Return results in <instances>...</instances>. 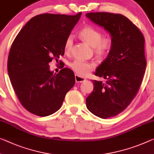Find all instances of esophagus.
<instances>
[{"label": "esophagus", "instance_id": "obj_1", "mask_svg": "<svg viewBox=\"0 0 154 154\" xmlns=\"http://www.w3.org/2000/svg\"><path fill=\"white\" fill-rule=\"evenodd\" d=\"M75 82H82L86 80V79H85V78L80 77L79 75H75Z\"/></svg>", "mask_w": 154, "mask_h": 154}]
</instances>
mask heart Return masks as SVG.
I'll return each mask as SVG.
<instances>
[{
	"label": "heart",
	"mask_w": 154,
	"mask_h": 154,
	"mask_svg": "<svg viewBox=\"0 0 154 154\" xmlns=\"http://www.w3.org/2000/svg\"><path fill=\"white\" fill-rule=\"evenodd\" d=\"M79 35L80 37L85 42L94 47V52L99 57H103L107 55L112 48V39L110 38H102L103 37L102 33L91 26H86L82 28L80 32ZM73 42H74L73 36H68L64 45L65 52H70L73 46ZM70 67L78 75H82V76L88 74L93 69V65L91 63L80 60H75L73 61L70 64Z\"/></svg>",
	"instance_id": "obj_1"
}]
</instances>
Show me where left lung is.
I'll list each match as a JSON object with an SVG mask.
<instances>
[{"instance_id": "obj_1", "label": "left lung", "mask_w": 154, "mask_h": 154, "mask_svg": "<svg viewBox=\"0 0 154 154\" xmlns=\"http://www.w3.org/2000/svg\"><path fill=\"white\" fill-rule=\"evenodd\" d=\"M87 18L110 34L112 46L92 80L94 90L86 98L89 112L106 119L126 109L140 89L145 72V38L125 16L108 12L86 14Z\"/></svg>"}]
</instances>
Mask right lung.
<instances>
[{
	"mask_svg": "<svg viewBox=\"0 0 154 154\" xmlns=\"http://www.w3.org/2000/svg\"><path fill=\"white\" fill-rule=\"evenodd\" d=\"M80 16V12L74 16L39 14L31 18L14 39L8 56V74L28 112L39 116L52 114L74 87L72 69L63 68L54 74L49 63L64 55L65 42Z\"/></svg>",
	"mask_w": 154,
	"mask_h": 154,
	"instance_id": "1",
	"label": "right lung"
}]
</instances>
